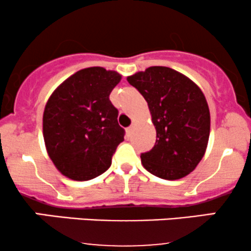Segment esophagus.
Segmentation results:
<instances>
[{"label":"esophagus","mask_w":251,"mask_h":251,"mask_svg":"<svg viewBox=\"0 0 251 251\" xmlns=\"http://www.w3.org/2000/svg\"><path fill=\"white\" fill-rule=\"evenodd\" d=\"M126 131H127V134H128V135L131 134V132H132V126H129V127H128L127 129H126Z\"/></svg>","instance_id":"1"}]
</instances>
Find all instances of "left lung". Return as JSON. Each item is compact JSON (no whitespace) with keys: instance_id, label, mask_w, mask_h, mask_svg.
Returning <instances> with one entry per match:
<instances>
[{"instance_id":"obj_1","label":"left lung","mask_w":251,"mask_h":251,"mask_svg":"<svg viewBox=\"0 0 251 251\" xmlns=\"http://www.w3.org/2000/svg\"><path fill=\"white\" fill-rule=\"evenodd\" d=\"M148 101L157 139L151 151L140 154L150 174L175 180L188 176L205 153L210 111L203 92L188 76L163 66L127 76Z\"/></svg>"}]
</instances>
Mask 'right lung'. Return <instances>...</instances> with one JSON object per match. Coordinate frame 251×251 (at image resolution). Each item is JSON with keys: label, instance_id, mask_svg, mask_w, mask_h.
<instances>
[{"label": "right lung", "instance_id": "obj_1", "mask_svg": "<svg viewBox=\"0 0 251 251\" xmlns=\"http://www.w3.org/2000/svg\"><path fill=\"white\" fill-rule=\"evenodd\" d=\"M120 80L116 71L85 68L66 79L46 103V149L55 168L70 179H93L111 166L125 135L109 100Z\"/></svg>", "mask_w": 251, "mask_h": 251}]
</instances>
